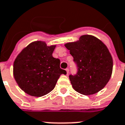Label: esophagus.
Wrapping results in <instances>:
<instances>
[{
  "mask_svg": "<svg viewBox=\"0 0 125 125\" xmlns=\"http://www.w3.org/2000/svg\"><path fill=\"white\" fill-rule=\"evenodd\" d=\"M66 73H67V75H68V73H69V69H68V68H66Z\"/></svg>",
  "mask_w": 125,
  "mask_h": 125,
  "instance_id": "esophagus-1",
  "label": "esophagus"
}]
</instances>
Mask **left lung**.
I'll return each instance as SVG.
<instances>
[{
	"mask_svg": "<svg viewBox=\"0 0 125 125\" xmlns=\"http://www.w3.org/2000/svg\"><path fill=\"white\" fill-rule=\"evenodd\" d=\"M64 45L78 68L76 74L69 76L73 89L84 95L102 90L109 82L113 70V59L106 45L91 35H83L78 41Z\"/></svg>",
	"mask_w": 125,
	"mask_h": 125,
	"instance_id": "8db88e82",
	"label": "left lung"
}]
</instances>
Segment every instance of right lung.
Masks as SVG:
<instances>
[{
    "label": "right lung",
    "instance_id": "add662e5",
    "mask_svg": "<svg viewBox=\"0 0 125 125\" xmlns=\"http://www.w3.org/2000/svg\"><path fill=\"white\" fill-rule=\"evenodd\" d=\"M56 45L32 42L21 51L13 63V76L19 87L32 96L40 97L53 89L61 74L60 60L52 55Z\"/></svg>",
    "mask_w": 125,
    "mask_h": 125
}]
</instances>
